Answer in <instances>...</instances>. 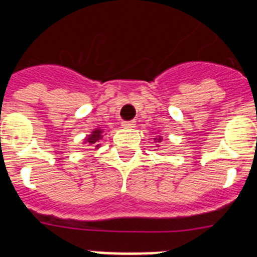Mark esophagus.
<instances>
[{"instance_id": "esophagus-1", "label": "esophagus", "mask_w": 257, "mask_h": 257, "mask_svg": "<svg viewBox=\"0 0 257 257\" xmlns=\"http://www.w3.org/2000/svg\"><path fill=\"white\" fill-rule=\"evenodd\" d=\"M135 121H127V122H122V126L124 127V128H133V127H135Z\"/></svg>"}]
</instances>
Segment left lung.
<instances>
[{"mask_svg":"<svg viewBox=\"0 0 257 257\" xmlns=\"http://www.w3.org/2000/svg\"><path fill=\"white\" fill-rule=\"evenodd\" d=\"M154 140H156V142H162V136H157V138H154Z\"/></svg>","mask_w":257,"mask_h":257,"instance_id":"left-lung-1","label":"left lung"}]
</instances>
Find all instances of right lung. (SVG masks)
<instances>
[{
	"mask_svg": "<svg viewBox=\"0 0 257 257\" xmlns=\"http://www.w3.org/2000/svg\"><path fill=\"white\" fill-rule=\"evenodd\" d=\"M100 139H103V130L101 128H95L94 131H91L90 135H87L83 143L87 145H92L95 148H99V142Z\"/></svg>",
	"mask_w": 257,
	"mask_h": 257,
	"instance_id": "1",
	"label": "right lung"
}]
</instances>
